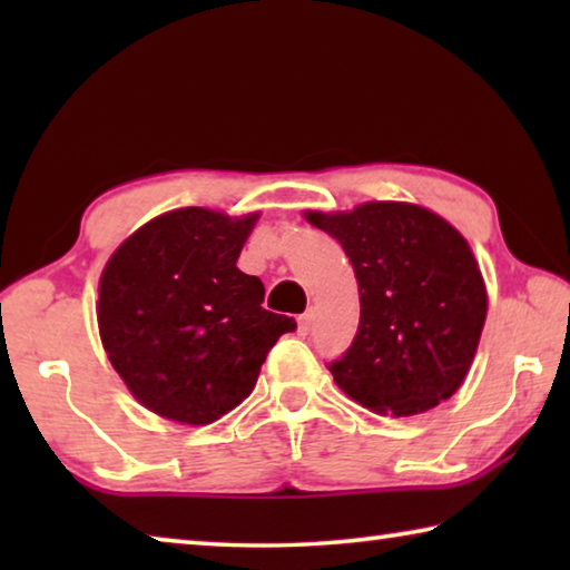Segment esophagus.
<instances>
[{"mask_svg": "<svg viewBox=\"0 0 570 570\" xmlns=\"http://www.w3.org/2000/svg\"><path fill=\"white\" fill-rule=\"evenodd\" d=\"M312 322H314L312 312H306V314L298 316V334L306 336V334H308V330H312Z\"/></svg>", "mask_w": 570, "mask_h": 570, "instance_id": "esophagus-1", "label": "esophagus"}]
</instances>
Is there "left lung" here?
<instances>
[{
	"mask_svg": "<svg viewBox=\"0 0 570 570\" xmlns=\"http://www.w3.org/2000/svg\"><path fill=\"white\" fill-rule=\"evenodd\" d=\"M336 238L360 284V326L334 382L362 407L410 417L452 397L475 356L488 294L475 256L428 208L372 200L306 214Z\"/></svg>",
	"mask_w": 570,
	"mask_h": 570,
	"instance_id": "obj_1",
	"label": "left lung"
}]
</instances>
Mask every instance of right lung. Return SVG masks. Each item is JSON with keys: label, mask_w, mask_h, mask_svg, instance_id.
<instances>
[{"label": "right lung", "mask_w": 570, "mask_h": 570, "mask_svg": "<svg viewBox=\"0 0 570 570\" xmlns=\"http://www.w3.org/2000/svg\"><path fill=\"white\" fill-rule=\"evenodd\" d=\"M258 214L178 208L122 240L100 276L98 324L132 397L160 417L208 424L244 402L292 316L236 266Z\"/></svg>", "instance_id": "1"}]
</instances>
